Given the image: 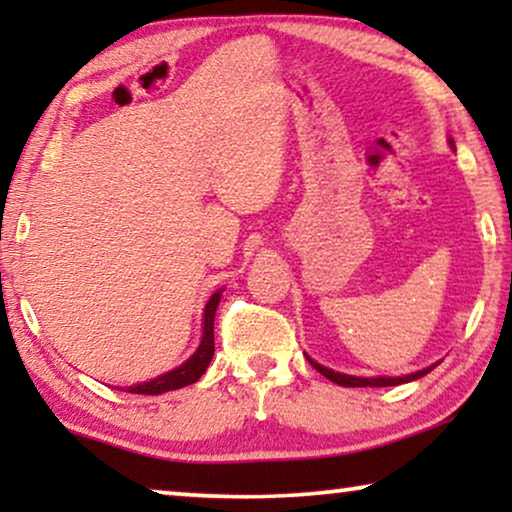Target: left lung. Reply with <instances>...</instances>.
<instances>
[{
	"label": "left lung",
	"instance_id": "1",
	"mask_svg": "<svg viewBox=\"0 0 512 512\" xmlns=\"http://www.w3.org/2000/svg\"><path fill=\"white\" fill-rule=\"evenodd\" d=\"M450 142V146L454 149V142L452 139H447ZM307 361L312 363L314 370H319L321 375L326 377V380H331L335 384H340V387H396V384H405V382H412V380H419V377H424L426 373H431L433 368L438 366L440 361L431 363V366H426L422 370H417V373H410V375H401V377H356V375H347V373H338V370H331L326 366H321V363H317L314 359H310L307 356Z\"/></svg>",
	"mask_w": 512,
	"mask_h": 512
}]
</instances>
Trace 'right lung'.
<instances>
[{"label":"right lung","instance_id":"1","mask_svg":"<svg viewBox=\"0 0 512 512\" xmlns=\"http://www.w3.org/2000/svg\"><path fill=\"white\" fill-rule=\"evenodd\" d=\"M221 293H223V289L214 291L207 300L205 310H202V338H200L198 349H195V352L188 356L181 366L167 370V373L153 377V380H149V382L132 384V387L125 389L128 394L158 396V394H165V391L188 387V384L200 380L202 373H205L209 363H212V356H214V314H216V307H219Z\"/></svg>","mask_w":512,"mask_h":512}]
</instances>
